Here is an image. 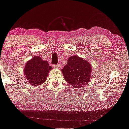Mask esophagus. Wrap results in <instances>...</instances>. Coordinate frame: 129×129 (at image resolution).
I'll return each mask as SVG.
<instances>
[{"label": "esophagus", "instance_id": "34e87169", "mask_svg": "<svg viewBox=\"0 0 129 129\" xmlns=\"http://www.w3.org/2000/svg\"><path fill=\"white\" fill-rule=\"evenodd\" d=\"M54 68H56V69H58L60 67V63H58V64H57V65H54Z\"/></svg>", "mask_w": 129, "mask_h": 129}]
</instances>
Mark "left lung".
I'll list each match as a JSON object with an SVG mask.
<instances>
[{"label": "left lung", "mask_w": 129, "mask_h": 129, "mask_svg": "<svg viewBox=\"0 0 129 129\" xmlns=\"http://www.w3.org/2000/svg\"><path fill=\"white\" fill-rule=\"evenodd\" d=\"M90 63L82 58L72 55L62 69L66 81L75 88L85 86L90 81Z\"/></svg>", "instance_id": "left-lung-1"}]
</instances>
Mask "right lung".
Returning a JSON list of instances; mask_svg holds the SVG:
<instances>
[{
	"label": "right lung",
	"instance_id": "right-lung-1",
	"mask_svg": "<svg viewBox=\"0 0 129 129\" xmlns=\"http://www.w3.org/2000/svg\"><path fill=\"white\" fill-rule=\"evenodd\" d=\"M52 68L47 61L43 60L41 57L36 56L27 62L24 72L27 82L32 85L37 86L45 81Z\"/></svg>",
	"mask_w": 129,
	"mask_h": 129
}]
</instances>
